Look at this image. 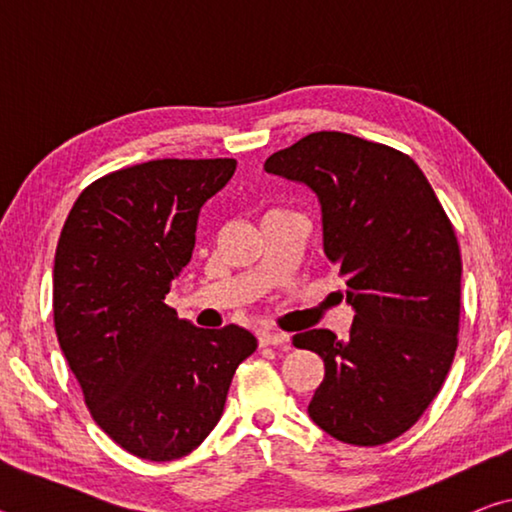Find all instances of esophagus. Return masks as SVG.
<instances>
[{
    "label": "esophagus",
    "mask_w": 512,
    "mask_h": 512,
    "mask_svg": "<svg viewBox=\"0 0 512 512\" xmlns=\"http://www.w3.org/2000/svg\"><path fill=\"white\" fill-rule=\"evenodd\" d=\"M259 343L275 345V348H280V345L289 343V334L287 332H277V329H264V332L259 334Z\"/></svg>",
    "instance_id": "obj_1"
}]
</instances>
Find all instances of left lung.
Masks as SVG:
<instances>
[{"instance_id": "1", "label": "left lung", "mask_w": 512, "mask_h": 512, "mask_svg": "<svg viewBox=\"0 0 512 512\" xmlns=\"http://www.w3.org/2000/svg\"><path fill=\"white\" fill-rule=\"evenodd\" d=\"M264 169L316 192L325 255L357 311L345 341L329 329L293 336L325 363L309 418L341 443H391L427 411L458 348L454 225L418 164L393 146L320 131Z\"/></svg>"}]
</instances>
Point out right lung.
I'll list each match as a JSON object with an SVG mask.
<instances>
[{"instance_id": "1", "label": "right lung", "mask_w": 512, "mask_h": 512, "mask_svg": "<svg viewBox=\"0 0 512 512\" xmlns=\"http://www.w3.org/2000/svg\"><path fill=\"white\" fill-rule=\"evenodd\" d=\"M237 160H151L110 171L76 198L54 262V327L94 422L144 461H173L221 420L244 327L201 329L164 298L192 259L203 203Z\"/></svg>"}]
</instances>
